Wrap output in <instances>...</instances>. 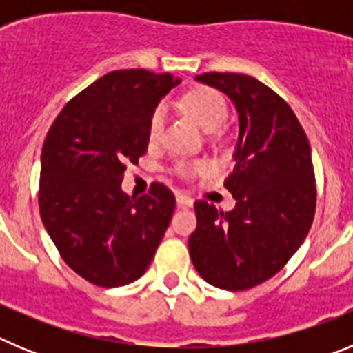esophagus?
Segmentation results:
<instances>
[{"label": "esophagus", "mask_w": 353, "mask_h": 353, "mask_svg": "<svg viewBox=\"0 0 353 353\" xmlns=\"http://www.w3.org/2000/svg\"><path fill=\"white\" fill-rule=\"evenodd\" d=\"M176 203H179L180 207H192V205H194V199H192L191 196L183 194V192H176Z\"/></svg>", "instance_id": "obj_1"}]
</instances>
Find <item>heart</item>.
Returning a JSON list of instances; mask_svg holds the SVG:
<instances>
[{
	"label": "heart",
	"instance_id": "1",
	"mask_svg": "<svg viewBox=\"0 0 353 353\" xmlns=\"http://www.w3.org/2000/svg\"><path fill=\"white\" fill-rule=\"evenodd\" d=\"M182 108L191 114L199 125L205 130H215L226 120L228 105L224 97L219 92L212 88H196L192 92L185 93L182 99ZM166 125V105L161 104L154 109V113L150 117L148 123V136L152 141H159L164 132ZM207 170V162H179L176 171L182 176H192L196 173Z\"/></svg>",
	"mask_w": 353,
	"mask_h": 353
}]
</instances>
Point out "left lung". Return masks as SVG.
Here are the masks:
<instances>
[{
  "mask_svg": "<svg viewBox=\"0 0 353 353\" xmlns=\"http://www.w3.org/2000/svg\"><path fill=\"white\" fill-rule=\"evenodd\" d=\"M196 81L230 97L239 114L235 166L224 182L236 205L219 212L196 201L189 252L205 281L239 292L276 276L310 233L316 207L311 146L292 108L254 77L208 72Z\"/></svg>",
  "mask_w": 353,
  "mask_h": 353,
  "instance_id": "left-lung-1",
  "label": "left lung"
}]
</instances>
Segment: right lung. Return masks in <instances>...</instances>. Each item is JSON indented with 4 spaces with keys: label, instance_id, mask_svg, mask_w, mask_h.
<instances>
[{
    "label": "right lung",
    "instance_id": "1",
    "mask_svg": "<svg viewBox=\"0 0 353 353\" xmlns=\"http://www.w3.org/2000/svg\"><path fill=\"white\" fill-rule=\"evenodd\" d=\"M180 83L145 68L109 72L61 109L40 157L42 223L65 263L104 288L136 281L148 269L174 212L173 192L121 191L127 162L148 148V123Z\"/></svg>",
    "mask_w": 353,
    "mask_h": 353
}]
</instances>
